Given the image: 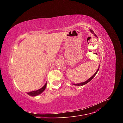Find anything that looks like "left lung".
Instances as JSON below:
<instances>
[{
	"label": "left lung",
	"mask_w": 123,
	"mask_h": 123,
	"mask_svg": "<svg viewBox=\"0 0 123 123\" xmlns=\"http://www.w3.org/2000/svg\"><path fill=\"white\" fill-rule=\"evenodd\" d=\"M90 32L92 33L93 34H94V36H96V37H98L96 35V34H95V33H94V32L91 29L90 30ZM99 66H100V65H99V67H98V68L97 71H96V72L93 74V75L90 78H89V79L88 80H87L86 81H84V82H83V83H79V84H73V85H75V86H83V85H85V84H87L88 83H89V81H90L91 80H92L93 79V77L95 76L96 74H97V73H98V70H99Z\"/></svg>",
	"instance_id": "obj_1"
}]
</instances>
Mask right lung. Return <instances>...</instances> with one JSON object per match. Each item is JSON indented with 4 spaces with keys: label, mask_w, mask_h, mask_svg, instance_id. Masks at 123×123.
Segmentation results:
<instances>
[{
    "label": "right lung",
    "mask_w": 123,
    "mask_h": 123,
    "mask_svg": "<svg viewBox=\"0 0 123 123\" xmlns=\"http://www.w3.org/2000/svg\"><path fill=\"white\" fill-rule=\"evenodd\" d=\"M46 87H47V83L45 84V85H44L42 88H40V89H38V90H37L33 91H31V92H28L27 94H28L29 95L31 96H37V95H39V94L42 93V92H43L44 91V90H45V89H46Z\"/></svg>",
    "instance_id": "obj_1"
}]
</instances>
